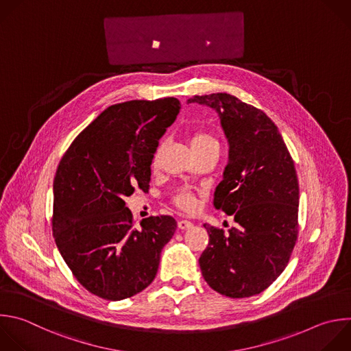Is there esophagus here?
<instances>
[{
	"label": "esophagus",
	"mask_w": 351,
	"mask_h": 351,
	"mask_svg": "<svg viewBox=\"0 0 351 351\" xmlns=\"http://www.w3.org/2000/svg\"><path fill=\"white\" fill-rule=\"evenodd\" d=\"M178 227L180 230H187V228H191L193 227V223L190 220H186V219H182L178 221Z\"/></svg>",
	"instance_id": "34e87169"
}]
</instances>
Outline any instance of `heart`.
Segmentation results:
<instances>
[{"mask_svg": "<svg viewBox=\"0 0 351 351\" xmlns=\"http://www.w3.org/2000/svg\"><path fill=\"white\" fill-rule=\"evenodd\" d=\"M213 142H216V139L212 135H209L206 132H197L191 138V147H201V146H205V145H209ZM156 160H157V153L154 154L153 162H156ZM173 202L176 206H179L183 210H191L195 206V199H194L193 194L186 189H182L175 194Z\"/></svg>", "mask_w": 351, "mask_h": 351, "instance_id": "obj_1", "label": "heart"}]
</instances>
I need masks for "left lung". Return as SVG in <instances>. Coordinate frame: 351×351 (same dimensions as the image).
<instances>
[{
	"label": "left lung",
	"mask_w": 351,
	"mask_h": 351,
	"mask_svg": "<svg viewBox=\"0 0 351 351\" xmlns=\"http://www.w3.org/2000/svg\"><path fill=\"white\" fill-rule=\"evenodd\" d=\"M213 108L228 142V162L213 205L239 227L204 224L209 243L199 256L208 285L228 298L263 292L287 267L298 240L299 183L276 124L259 108L228 93L194 96Z\"/></svg>",
	"instance_id": "left-lung-1"
}]
</instances>
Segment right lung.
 Here are the masks:
<instances>
[{
  "label": "right lung",
  "instance_id": "right-lung-1",
  "mask_svg": "<svg viewBox=\"0 0 351 351\" xmlns=\"http://www.w3.org/2000/svg\"><path fill=\"white\" fill-rule=\"evenodd\" d=\"M180 110L176 97L130 100L106 108L70 145L53 180L52 231L77 281L123 300L147 288L176 220L150 216L134 227L125 197L149 190L160 138Z\"/></svg>",
  "mask_w": 351,
  "mask_h": 351
}]
</instances>
